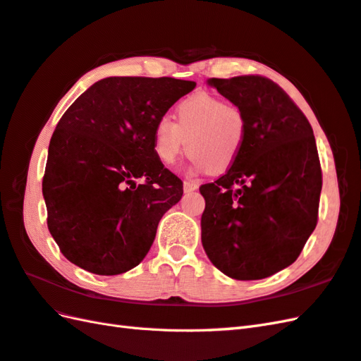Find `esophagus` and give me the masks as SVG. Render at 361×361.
<instances>
[{"label": "esophagus", "mask_w": 361, "mask_h": 361, "mask_svg": "<svg viewBox=\"0 0 361 361\" xmlns=\"http://www.w3.org/2000/svg\"><path fill=\"white\" fill-rule=\"evenodd\" d=\"M183 189H184V192H194V190H197L198 189V183L197 181H194V180H186L183 183Z\"/></svg>", "instance_id": "34e87169"}]
</instances>
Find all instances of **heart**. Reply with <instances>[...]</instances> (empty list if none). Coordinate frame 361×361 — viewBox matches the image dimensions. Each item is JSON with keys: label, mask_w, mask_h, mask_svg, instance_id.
Returning a JSON list of instances; mask_svg holds the SVG:
<instances>
[{"label": "heart", "mask_w": 361, "mask_h": 361, "mask_svg": "<svg viewBox=\"0 0 361 361\" xmlns=\"http://www.w3.org/2000/svg\"><path fill=\"white\" fill-rule=\"evenodd\" d=\"M175 120L163 116L154 126L152 150L161 164L173 166L186 145L195 171L223 173L237 161L247 132L246 115L238 106L197 94L178 104Z\"/></svg>", "instance_id": "heart-1"}]
</instances>
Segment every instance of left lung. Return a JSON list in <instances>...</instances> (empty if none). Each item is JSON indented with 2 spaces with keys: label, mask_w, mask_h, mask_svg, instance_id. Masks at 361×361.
Returning <instances> with one entry per match:
<instances>
[{
  "label": "left lung",
  "mask_w": 361,
  "mask_h": 361,
  "mask_svg": "<svg viewBox=\"0 0 361 361\" xmlns=\"http://www.w3.org/2000/svg\"><path fill=\"white\" fill-rule=\"evenodd\" d=\"M246 115L237 161L200 188L201 243L235 280H262L290 266L317 226L322 167L311 124L274 81L258 75L209 78Z\"/></svg>",
  "instance_id": "1"
}]
</instances>
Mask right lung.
<instances>
[{
    "label": "right lung",
    "instance_id": "right-lung-1",
    "mask_svg": "<svg viewBox=\"0 0 361 361\" xmlns=\"http://www.w3.org/2000/svg\"><path fill=\"white\" fill-rule=\"evenodd\" d=\"M195 86L109 77L64 112L50 138L43 197L50 235L71 263L118 275L147 255L161 216L183 195L181 180L157 160L152 130Z\"/></svg>",
    "mask_w": 361,
    "mask_h": 361
}]
</instances>
